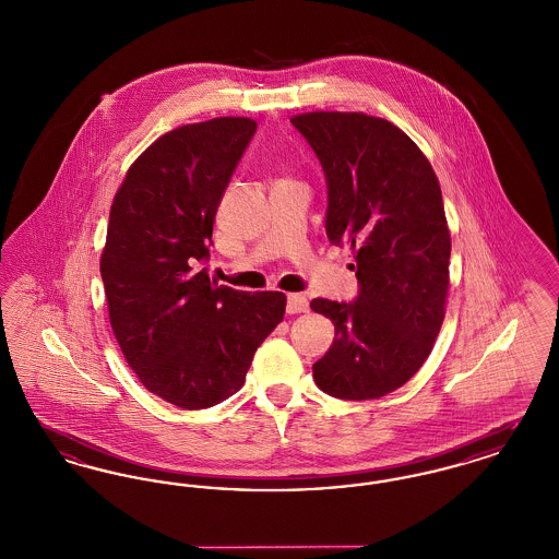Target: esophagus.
Segmentation results:
<instances>
[{"mask_svg":"<svg viewBox=\"0 0 559 559\" xmlns=\"http://www.w3.org/2000/svg\"><path fill=\"white\" fill-rule=\"evenodd\" d=\"M308 299L301 293H289L287 295V312L289 314H299V312H308Z\"/></svg>","mask_w":559,"mask_h":559,"instance_id":"esophagus-1","label":"esophagus"}]
</instances>
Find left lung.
Wrapping results in <instances>:
<instances>
[{
	"label": "left lung",
	"mask_w": 559,
	"mask_h": 559,
	"mask_svg": "<svg viewBox=\"0 0 559 559\" xmlns=\"http://www.w3.org/2000/svg\"><path fill=\"white\" fill-rule=\"evenodd\" d=\"M326 180V237L354 249V301L317 297L335 324L314 362L320 390L374 400L402 388L426 362L444 320L451 233L442 190L419 146L394 123L365 112H304L292 119Z\"/></svg>",
	"instance_id": "obj_1"
}]
</instances>
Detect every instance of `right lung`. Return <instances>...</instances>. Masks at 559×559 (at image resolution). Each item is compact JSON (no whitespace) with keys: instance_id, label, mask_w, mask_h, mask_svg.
Instances as JSON below:
<instances>
[{"instance_id":"obj_1","label":"right lung","mask_w":559,"mask_h":559,"mask_svg":"<svg viewBox=\"0 0 559 559\" xmlns=\"http://www.w3.org/2000/svg\"><path fill=\"white\" fill-rule=\"evenodd\" d=\"M255 130L253 119L217 117L160 135L110 205L100 274L112 333L142 385L187 411L237 394L285 317V293L237 292L201 267Z\"/></svg>"}]
</instances>
